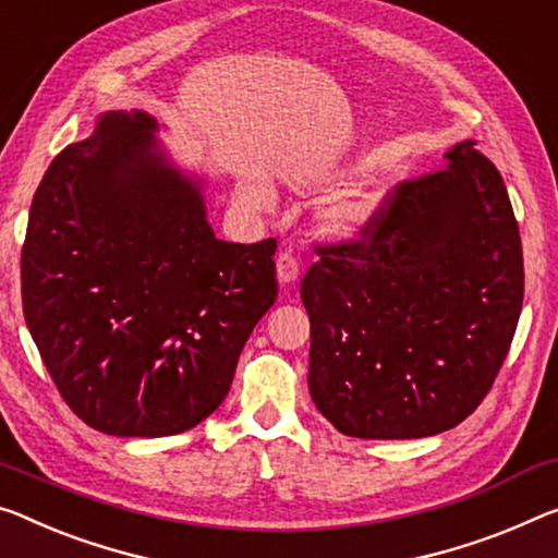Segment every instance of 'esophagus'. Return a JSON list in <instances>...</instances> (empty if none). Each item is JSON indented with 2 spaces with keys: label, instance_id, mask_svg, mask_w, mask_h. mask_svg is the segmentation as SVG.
I'll use <instances>...</instances> for the list:
<instances>
[{
  "label": "esophagus",
  "instance_id": "1",
  "mask_svg": "<svg viewBox=\"0 0 558 558\" xmlns=\"http://www.w3.org/2000/svg\"><path fill=\"white\" fill-rule=\"evenodd\" d=\"M277 277L281 284H294L299 279V259L291 252H281L277 256Z\"/></svg>",
  "mask_w": 558,
  "mask_h": 558
}]
</instances>
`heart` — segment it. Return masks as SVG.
<instances>
[{"label": "heart", "instance_id": "1", "mask_svg": "<svg viewBox=\"0 0 558 558\" xmlns=\"http://www.w3.org/2000/svg\"><path fill=\"white\" fill-rule=\"evenodd\" d=\"M246 196L254 202L264 204L267 202V190L259 184L246 186ZM376 217V199L366 194H354L344 196V199L333 202L331 207L324 211V231L331 239H339V242H356L362 239L368 229L374 225Z\"/></svg>", "mask_w": 558, "mask_h": 558}]
</instances>
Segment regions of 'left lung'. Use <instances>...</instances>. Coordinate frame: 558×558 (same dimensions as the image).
Listing matches in <instances>:
<instances>
[{
    "label": "left lung",
    "instance_id": "8db88e82",
    "mask_svg": "<svg viewBox=\"0 0 558 558\" xmlns=\"http://www.w3.org/2000/svg\"><path fill=\"white\" fill-rule=\"evenodd\" d=\"M476 142L401 182L359 242L316 246L302 281L308 393L347 436L422 439L492 389L524 302L504 179Z\"/></svg>",
    "mask_w": 558,
    "mask_h": 558
}]
</instances>
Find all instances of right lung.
Here are the masks:
<instances>
[{"label": "right lung", "mask_w": 558, "mask_h": 558, "mask_svg": "<svg viewBox=\"0 0 558 558\" xmlns=\"http://www.w3.org/2000/svg\"><path fill=\"white\" fill-rule=\"evenodd\" d=\"M157 119L105 111L51 161L22 246V306L51 381L84 424L171 436L229 393L277 302V239L214 236L202 182L167 159Z\"/></svg>", "instance_id": "1"}]
</instances>
